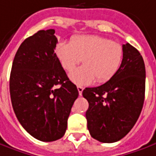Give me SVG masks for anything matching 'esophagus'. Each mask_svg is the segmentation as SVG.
I'll list each match as a JSON object with an SVG mask.
<instances>
[{
	"instance_id": "obj_1",
	"label": "esophagus",
	"mask_w": 156,
	"mask_h": 156,
	"mask_svg": "<svg viewBox=\"0 0 156 156\" xmlns=\"http://www.w3.org/2000/svg\"><path fill=\"white\" fill-rule=\"evenodd\" d=\"M78 94H79V96H82V93L83 90V88L81 86H78Z\"/></svg>"
}]
</instances>
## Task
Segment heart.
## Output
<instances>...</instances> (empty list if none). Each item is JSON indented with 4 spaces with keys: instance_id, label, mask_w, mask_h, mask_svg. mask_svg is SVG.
Masks as SVG:
<instances>
[{
    "instance_id": "1",
    "label": "heart",
    "mask_w": 156,
    "mask_h": 156,
    "mask_svg": "<svg viewBox=\"0 0 156 156\" xmlns=\"http://www.w3.org/2000/svg\"><path fill=\"white\" fill-rule=\"evenodd\" d=\"M62 67L71 72L83 60V66L72 72L70 79L78 85L108 81L118 72L124 57L123 46L108 38L94 35L73 37L59 42L55 48Z\"/></svg>"
}]
</instances>
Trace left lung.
<instances>
[{
	"instance_id": "left-lung-1",
	"label": "left lung",
	"mask_w": 156,
	"mask_h": 156,
	"mask_svg": "<svg viewBox=\"0 0 156 156\" xmlns=\"http://www.w3.org/2000/svg\"><path fill=\"white\" fill-rule=\"evenodd\" d=\"M124 57L118 72L98 87L85 88L89 102L87 127L90 136L101 143L120 140L136 124L144 106L145 66L138 50L123 45Z\"/></svg>"
}]
</instances>
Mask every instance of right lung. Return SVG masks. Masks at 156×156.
<instances>
[{
    "label": "right lung",
    "instance_id": "add662e5",
    "mask_svg": "<svg viewBox=\"0 0 156 156\" xmlns=\"http://www.w3.org/2000/svg\"><path fill=\"white\" fill-rule=\"evenodd\" d=\"M55 30L26 38L16 53L10 74L12 108L21 126L37 140L64 136L77 86L69 80L55 53Z\"/></svg>",
    "mask_w": 156,
    "mask_h": 156
}]
</instances>
